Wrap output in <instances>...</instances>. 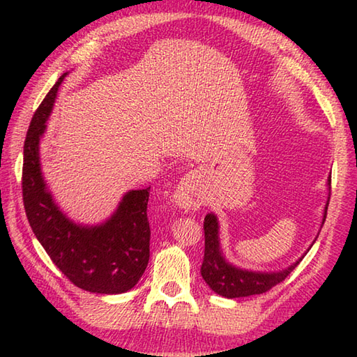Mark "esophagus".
Listing matches in <instances>:
<instances>
[{
	"instance_id": "34e87169",
	"label": "esophagus",
	"mask_w": 357,
	"mask_h": 357,
	"mask_svg": "<svg viewBox=\"0 0 357 357\" xmlns=\"http://www.w3.org/2000/svg\"><path fill=\"white\" fill-rule=\"evenodd\" d=\"M201 184V174L197 170H192L185 173L183 179L179 181V184L174 190V203L183 209H197L201 204V197L198 193V187Z\"/></svg>"
}]
</instances>
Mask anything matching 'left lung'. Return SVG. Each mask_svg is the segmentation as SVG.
Masks as SVG:
<instances>
[{
	"mask_svg": "<svg viewBox=\"0 0 357 357\" xmlns=\"http://www.w3.org/2000/svg\"><path fill=\"white\" fill-rule=\"evenodd\" d=\"M328 184L331 189V178L328 179ZM328 204L329 203H326L325 207L323 223L326 218ZM300 261H296L280 273H256V271L232 267L231 264L225 261L222 251H220L218 223L215 215L207 213L204 218V259L203 265H201V276L207 282V286L218 295L226 298H241L264 294V291H268L286 280Z\"/></svg>",
	"mask_w": 357,
	"mask_h": 357,
	"instance_id": "1",
	"label": "left lung"
}]
</instances>
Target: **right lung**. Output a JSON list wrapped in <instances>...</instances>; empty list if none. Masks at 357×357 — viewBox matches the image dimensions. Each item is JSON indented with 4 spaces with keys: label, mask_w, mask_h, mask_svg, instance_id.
<instances>
[{
    "label": "right lung",
    "mask_w": 357,
    "mask_h": 357,
    "mask_svg": "<svg viewBox=\"0 0 357 357\" xmlns=\"http://www.w3.org/2000/svg\"><path fill=\"white\" fill-rule=\"evenodd\" d=\"M66 76L45 96L26 132L22 172L24 212L37 241L76 287L93 294H123L137 284L150 259V187L126 193L112 218L93 228L75 225L57 209L40 173L38 140Z\"/></svg>",
    "instance_id": "1"
}]
</instances>
